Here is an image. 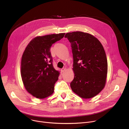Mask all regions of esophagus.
<instances>
[{"label":"esophagus","instance_id":"1","mask_svg":"<svg viewBox=\"0 0 129 129\" xmlns=\"http://www.w3.org/2000/svg\"><path fill=\"white\" fill-rule=\"evenodd\" d=\"M65 70H66V67H63V68H62V69H61V72H62V73H63V72H64Z\"/></svg>","mask_w":129,"mask_h":129}]
</instances>
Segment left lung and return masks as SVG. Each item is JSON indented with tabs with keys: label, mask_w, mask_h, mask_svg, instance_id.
Masks as SVG:
<instances>
[{
	"label": "left lung",
	"mask_w": 129,
	"mask_h": 129,
	"mask_svg": "<svg viewBox=\"0 0 129 129\" xmlns=\"http://www.w3.org/2000/svg\"><path fill=\"white\" fill-rule=\"evenodd\" d=\"M73 57L74 78L72 90L83 98L98 94L105 86L108 63L104 47L90 34L80 31L67 33Z\"/></svg>",
	"instance_id": "left-lung-1"
}]
</instances>
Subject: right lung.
Returning <instances> with one entry per match:
<instances>
[{
    "label": "right lung",
    "instance_id": "right-lung-1",
    "mask_svg": "<svg viewBox=\"0 0 129 129\" xmlns=\"http://www.w3.org/2000/svg\"><path fill=\"white\" fill-rule=\"evenodd\" d=\"M65 34L37 37L31 41L23 52L21 65L22 82L26 90L37 98H46L54 92L59 72L53 67L50 49Z\"/></svg>",
    "mask_w": 129,
    "mask_h": 129
}]
</instances>
